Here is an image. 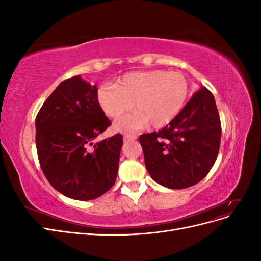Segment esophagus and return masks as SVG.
<instances>
[{
    "label": "esophagus",
    "instance_id": "obj_1",
    "mask_svg": "<svg viewBox=\"0 0 261 261\" xmlns=\"http://www.w3.org/2000/svg\"><path fill=\"white\" fill-rule=\"evenodd\" d=\"M136 139H137V136L133 135V134H126V135H124V141H133Z\"/></svg>",
    "mask_w": 261,
    "mask_h": 261
}]
</instances>
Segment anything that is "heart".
Listing matches in <instances>:
<instances>
[{
  "label": "heart",
  "mask_w": 261,
  "mask_h": 261,
  "mask_svg": "<svg viewBox=\"0 0 261 261\" xmlns=\"http://www.w3.org/2000/svg\"><path fill=\"white\" fill-rule=\"evenodd\" d=\"M188 93L189 85L183 74L156 69L126 74L117 85H102L97 100L111 118H120L134 105L136 111L116 124L122 132H134L149 123L154 128L168 125L184 108Z\"/></svg>",
  "instance_id": "obj_1"
}]
</instances>
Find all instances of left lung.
Returning a JSON list of instances; mask_svg holds the SVG:
<instances>
[{
    "label": "left lung",
    "mask_w": 261,
    "mask_h": 261,
    "mask_svg": "<svg viewBox=\"0 0 261 261\" xmlns=\"http://www.w3.org/2000/svg\"><path fill=\"white\" fill-rule=\"evenodd\" d=\"M220 141V115L206 87L164 128L139 136L150 176L171 189L191 187L206 177L217 160Z\"/></svg>",
    "instance_id": "8db88e82"
}]
</instances>
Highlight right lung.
Listing matches in <instances>:
<instances>
[{
	"label": "right lung",
	"mask_w": 261,
	"mask_h": 261,
	"mask_svg": "<svg viewBox=\"0 0 261 261\" xmlns=\"http://www.w3.org/2000/svg\"><path fill=\"white\" fill-rule=\"evenodd\" d=\"M97 86L74 76L63 81L36 116V146L54 189L76 200L96 199L117 176L123 136L93 143L111 121L97 100Z\"/></svg>",
	"instance_id": "right-lung-1"
}]
</instances>
